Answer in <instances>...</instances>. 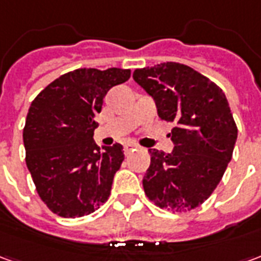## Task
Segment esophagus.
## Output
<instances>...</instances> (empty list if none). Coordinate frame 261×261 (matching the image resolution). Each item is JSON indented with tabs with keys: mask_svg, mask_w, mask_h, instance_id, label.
<instances>
[{
	"mask_svg": "<svg viewBox=\"0 0 261 261\" xmlns=\"http://www.w3.org/2000/svg\"><path fill=\"white\" fill-rule=\"evenodd\" d=\"M137 145L136 144H131V142H128V144H125L124 145V153L125 155H128L130 152H133V151H136L137 149Z\"/></svg>",
	"mask_w": 261,
	"mask_h": 261,
	"instance_id": "34e87169",
	"label": "esophagus"
}]
</instances>
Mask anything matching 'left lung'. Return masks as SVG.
<instances>
[{
  "mask_svg": "<svg viewBox=\"0 0 261 261\" xmlns=\"http://www.w3.org/2000/svg\"><path fill=\"white\" fill-rule=\"evenodd\" d=\"M133 78L155 99L159 117L175 123L172 153L149 149L144 192L172 213L197 208L218 186L238 138L226 96L207 76L179 63L138 68Z\"/></svg>",
  "mask_w": 261,
  "mask_h": 261,
  "instance_id": "1",
  "label": "left lung"
}]
</instances>
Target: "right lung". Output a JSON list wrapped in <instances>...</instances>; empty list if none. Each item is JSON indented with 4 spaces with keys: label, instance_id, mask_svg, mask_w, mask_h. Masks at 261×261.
<instances>
[{
    "label": "right lung",
    "instance_id": "add662e5",
    "mask_svg": "<svg viewBox=\"0 0 261 261\" xmlns=\"http://www.w3.org/2000/svg\"><path fill=\"white\" fill-rule=\"evenodd\" d=\"M130 75L121 68L74 69L32 102L23 127L26 166L39 197L60 217H84L108 201L124 153L120 144H95V117L109 89Z\"/></svg>",
    "mask_w": 261,
    "mask_h": 261
}]
</instances>
